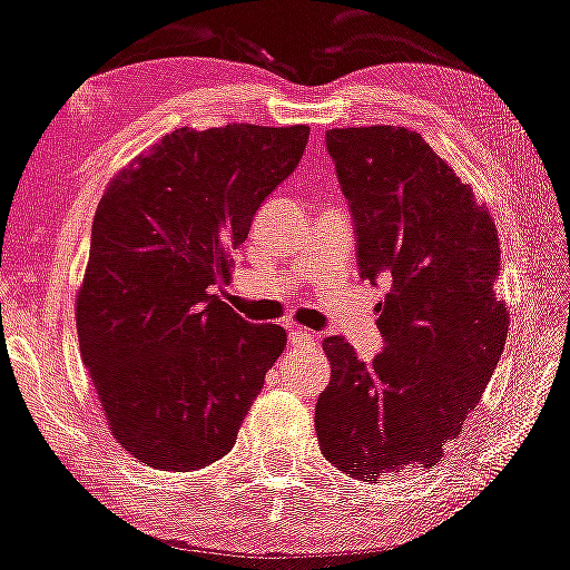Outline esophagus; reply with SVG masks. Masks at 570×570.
Masks as SVG:
<instances>
[{
  "instance_id": "obj_1",
  "label": "esophagus",
  "mask_w": 570,
  "mask_h": 570,
  "mask_svg": "<svg viewBox=\"0 0 570 570\" xmlns=\"http://www.w3.org/2000/svg\"><path fill=\"white\" fill-rule=\"evenodd\" d=\"M287 337H291V345H301V347H314V334L306 332V330H291L287 332Z\"/></svg>"
}]
</instances>
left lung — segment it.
<instances>
[{
    "label": "left lung",
    "instance_id": "obj_1",
    "mask_svg": "<svg viewBox=\"0 0 570 570\" xmlns=\"http://www.w3.org/2000/svg\"><path fill=\"white\" fill-rule=\"evenodd\" d=\"M357 236L361 277L392 279L379 303L386 347L363 363L326 337L330 386L316 402L322 454L353 480L441 462L478 407L509 334L493 291L498 230L454 168L417 131H326Z\"/></svg>",
    "mask_w": 570,
    "mask_h": 570
}]
</instances>
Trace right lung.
<instances>
[{"instance_id":"right-lung-1","label":"right lung","mask_w":570,"mask_h":570,"mask_svg":"<svg viewBox=\"0 0 570 570\" xmlns=\"http://www.w3.org/2000/svg\"><path fill=\"white\" fill-rule=\"evenodd\" d=\"M306 142V124L184 127L106 186L77 337L108 431L142 464L194 472L223 459L283 355V326L246 322L215 291Z\"/></svg>"}]
</instances>
